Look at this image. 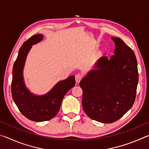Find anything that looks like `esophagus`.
<instances>
[{
  "label": "esophagus",
  "instance_id": "esophagus-1",
  "mask_svg": "<svg viewBox=\"0 0 149 149\" xmlns=\"http://www.w3.org/2000/svg\"><path fill=\"white\" fill-rule=\"evenodd\" d=\"M82 78H83V75L81 74H77L76 75H75V81H76L77 83H79L80 81L82 79Z\"/></svg>",
  "mask_w": 149,
  "mask_h": 149
}]
</instances>
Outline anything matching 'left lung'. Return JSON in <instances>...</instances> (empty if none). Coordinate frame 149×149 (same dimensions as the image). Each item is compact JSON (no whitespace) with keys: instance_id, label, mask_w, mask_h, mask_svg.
I'll return each mask as SVG.
<instances>
[{"instance_id":"8db88e82","label":"left lung","mask_w":149,"mask_h":149,"mask_svg":"<svg viewBox=\"0 0 149 149\" xmlns=\"http://www.w3.org/2000/svg\"><path fill=\"white\" fill-rule=\"evenodd\" d=\"M114 55L101 57L95 70L81 81L82 106L97 122L110 123L122 118L135 102L139 80L135 53L122 39L112 37Z\"/></svg>"}]
</instances>
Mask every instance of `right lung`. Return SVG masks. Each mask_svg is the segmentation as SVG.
<instances>
[{
	"label": "right lung",
	"instance_id": "1",
	"mask_svg": "<svg viewBox=\"0 0 149 149\" xmlns=\"http://www.w3.org/2000/svg\"><path fill=\"white\" fill-rule=\"evenodd\" d=\"M42 35H34L20 47L12 70V96L15 104L25 117L35 122L51 120L58 112L63 98L75 84L74 76L59 81L52 90L43 96L31 94L25 86L23 68L31 45L41 41Z\"/></svg>",
	"mask_w": 149,
	"mask_h": 149
}]
</instances>
